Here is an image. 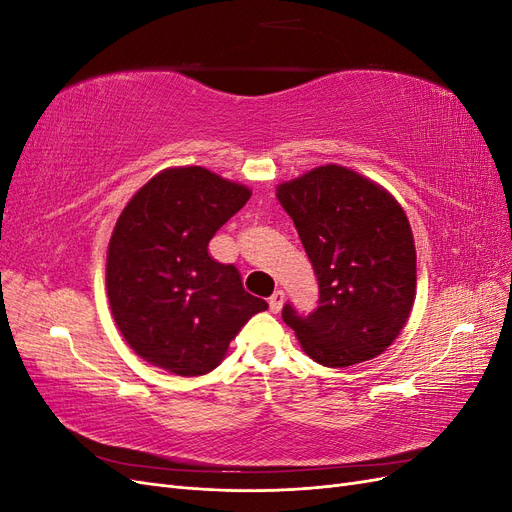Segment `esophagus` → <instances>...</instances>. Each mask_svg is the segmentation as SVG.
<instances>
[{
    "label": "esophagus",
    "mask_w": 512,
    "mask_h": 512,
    "mask_svg": "<svg viewBox=\"0 0 512 512\" xmlns=\"http://www.w3.org/2000/svg\"><path fill=\"white\" fill-rule=\"evenodd\" d=\"M284 305V290H275L271 297H269V309L273 314H277Z\"/></svg>",
    "instance_id": "34e87169"
}]
</instances>
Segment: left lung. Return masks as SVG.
Listing matches in <instances>:
<instances>
[{
  "instance_id": "obj_1",
  "label": "left lung",
  "mask_w": 512,
  "mask_h": 512,
  "mask_svg": "<svg viewBox=\"0 0 512 512\" xmlns=\"http://www.w3.org/2000/svg\"><path fill=\"white\" fill-rule=\"evenodd\" d=\"M277 198L318 277V307L301 314L286 303L284 322L320 365L382 354L414 303L416 252L404 209L380 185L335 164L282 183Z\"/></svg>"
}]
</instances>
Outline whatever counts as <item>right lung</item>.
Wrapping results in <instances>:
<instances>
[{
	"label": "right lung",
	"mask_w": 512,
	"mask_h": 512,
	"mask_svg": "<svg viewBox=\"0 0 512 512\" xmlns=\"http://www.w3.org/2000/svg\"><path fill=\"white\" fill-rule=\"evenodd\" d=\"M250 190L203 166L170 168L134 194L108 245L106 288L130 348L177 376H203L230 339L269 307L235 265L209 254Z\"/></svg>",
	"instance_id": "add662e5"
}]
</instances>
